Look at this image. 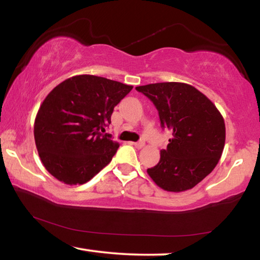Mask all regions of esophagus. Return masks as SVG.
Wrapping results in <instances>:
<instances>
[{
  "label": "esophagus",
  "instance_id": "esophagus-1",
  "mask_svg": "<svg viewBox=\"0 0 260 260\" xmlns=\"http://www.w3.org/2000/svg\"><path fill=\"white\" fill-rule=\"evenodd\" d=\"M133 144H134L135 148L141 149V148H143V146L145 145V142H144V141H139V142H134Z\"/></svg>",
  "mask_w": 260,
  "mask_h": 260
}]
</instances>
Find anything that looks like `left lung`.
<instances>
[{
  "label": "left lung",
  "instance_id": "left-lung-1",
  "mask_svg": "<svg viewBox=\"0 0 260 260\" xmlns=\"http://www.w3.org/2000/svg\"><path fill=\"white\" fill-rule=\"evenodd\" d=\"M157 108L162 128L172 132L160 160L148 168L164 190L182 192L194 187L218 164L225 145V122L205 94L184 83H155L135 87Z\"/></svg>",
  "mask_w": 260,
  "mask_h": 260
}]
</instances>
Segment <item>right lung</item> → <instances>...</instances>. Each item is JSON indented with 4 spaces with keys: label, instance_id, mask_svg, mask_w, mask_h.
<instances>
[{
    "label": "right lung",
    "instance_id": "right-lung-1",
    "mask_svg": "<svg viewBox=\"0 0 260 260\" xmlns=\"http://www.w3.org/2000/svg\"><path fill=\"white\" fill-rule=\"evenodd\" d=\"M133 86L93 75L60 83L37 112L34 138L52 176L64 184H84L111 161L119 144L106 128L114 108Z\"/></svg>",
    "mask_w": 260,
    "mask_h": 260
}]
</instances>
